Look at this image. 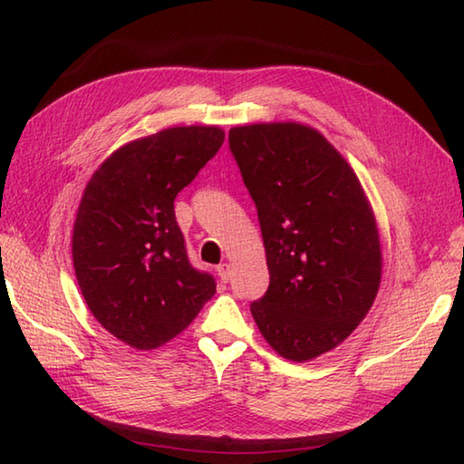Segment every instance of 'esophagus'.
I'll use <instances>...</instances> for the list:
<instances>
[{"instance_id": "34e87169", "label": "esophagus", "mask_w": 464, "mask_h": 464, "mask_svg": "<svg viewBox=\"0 0 464 464\" xmlns=\"http://www.w3.org/2000/svg\"><path fill=\"white\" fill-rule=\"evenodd\" d=\"M217 273H219V279L223 283H229V279H231V265L229 263H221L219 267H217Z\"/></svg>"}]
</instances>
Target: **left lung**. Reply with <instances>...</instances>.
<instances>
[{
	"label": "left lung",
	"instance_id": "obj_1",
	"mask_svg": "<svg viewBox=\"0 0 464 464\" xmlns=\"http://www.w3.org/2000/svg\"><path fill=\"white\" fill-rule=\"evenodd\" d=\"M229 145L257 205L269 269L253 319L283 359H317L359 327L381 287V235L369 197L311 125H237Z\"/></svg>",
	"mask_w": 464,
	"mask_h": 464
}]
</instances>
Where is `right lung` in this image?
Here are the masks:
<instances>
[{"label": "right lung", "mask_w": 464, "mask_h": 464, "mask_svg": "<svg viewBox=\"0 0 464 464\" xmlns=\"http://www.w3.org/2000/svg\"><path fill=\"white\" fill-rule=\"evenodd\" d=\"M219 125H177L115 150L87 181L75 213L77 283L97 323L137 351L189 327L215 295L191 267L173 201L219 151Z\"/></svg>", "instance_id": "1"}]
</instances>
